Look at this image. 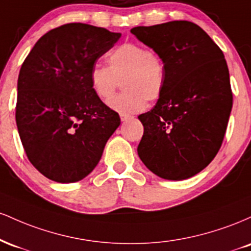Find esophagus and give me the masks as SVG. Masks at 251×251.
Wrapping results in <instances>:
<instances>
[{
	"label": "esophagus",
	"instance_id": "obj_1",
	"mask_svg": "<svg viewBox=\"0 0 251 251\" xmlns=\"http://www.w3.org/2000/svg\"><path fill=\"white\" fill-rule=\"evenodd\" d=\"M129 118H131V116H128V114H124V113L120 114V119H122V122H126V120L129 119Z\"/></svg>",
	"mask_w": 251,
	"mask_h": 251
}]
</instances>
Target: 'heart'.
Listing matches in <instances>:
<instances>
[{
	"instance_id": "heart-1",
	"label": "heart",
	"mask_w": 251,
	"mask_h": 251,
	"mask_svg": "<svg viewBox=\"0 0 251 251\" xmlns=\"http://www.w3.org/2000/svg\"><path fill=\"white\" fill-rule=\"evenodd\" d=\"M119 82L124 92L109 100V108L119 113L142 111L146 100L155 101L164 91L165 63L162 56L139 43L117 47L108 54L107 67L97 65L92 68L89 83L97 98L107 101Z\"/></svg>"
}]
</instances>
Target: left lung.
Instances as JSON below:
<instances>
[{
	"label": "left lung",
	"mask_w": 251,
	"mask_h": 251,
	"mask_svg": "<svg viewBox=\"0 0 251 251\" xmlns=\"http://www.w3.org/2000/svg\"><path fill=\"white\" fill-rule=\"evenodd\" d=\"M131 33L165 63L162 96L138 117L144 126L138 154L158 177L188 179L212 162L226 134L232 92L224 54L189 21L134 27Z\"/></svg>",
	"instance_id": "8db88e82"
}]
</instances>
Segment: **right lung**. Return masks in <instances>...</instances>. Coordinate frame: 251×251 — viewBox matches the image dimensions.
Returning <instances> with one entry per match:
<instances>
[{"mask_svg":"<svg viewBox=\"0 0 251 251\" xmlns=\"http://www.w3.org/2000/svg\"><path fill=\"white\" fill-rule=\"evenodd\" d=\"M122 34L86 24L46 33L17 80L16 125L29 162L45 177L74 183L93 171L119 114L93 93L89 73Z\"/></svg>","mask_w":251,"mask_h":251,"instance_id":"right-lung-1","label":"right lung"}]
</instances>
